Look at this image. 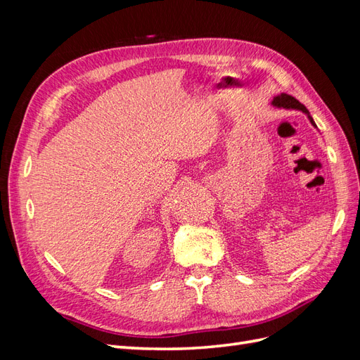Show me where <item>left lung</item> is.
Listing matches in <instances>:
<instances>
[{
    "label": "left lung",
    "mask_w": 360,
    "mask_h": 360,
    "mask_svg": "<svg viewBox=\"0 0 360 360\" xmlns=\"http://www.w3.org/2000/svg\"><path fill=\"white\" fill-rule=\"evenodd\" d=\"M271 103H274V105L278 106V108H292V110H300V111H303V112L309 114L307 108H304V105H302V103L296 99V97H292V96L285 94V93H282V94L276 96L275 99L271 101ZM308 117H309V120H311V123L315 126L312 117H311V115H308Z\"/></svg>",
    "instance_id": "obj_1"
}]
</instances>
